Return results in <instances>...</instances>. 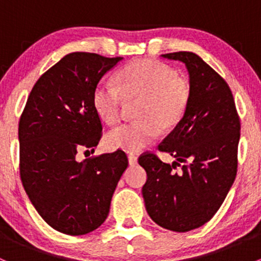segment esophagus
<instances>
[{"label": "esophagus", "mask_w": 261, "mask_h": 261, "mask_svg": "<svg viewBox=\"0 0 261 261\" xmlns=\"http://www.w3.org/2000/svg\"><path fill=\"white\" fill-rule=\"evenodd\" d=\"M128 164L130 165H135L138 164V156L135 154H128Z\"/></svg>", "instance_id": "obj_1"}]
</instances>
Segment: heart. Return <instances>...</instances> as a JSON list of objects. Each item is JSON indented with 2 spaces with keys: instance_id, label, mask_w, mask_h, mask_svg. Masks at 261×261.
Returning <instances> with one entry per match:
<instances>
[{
  "instance_id": "heart-1",
  "label": "heart",
  "mask_w": 261,
  "mask_h": 261,
  "mask_svg": "<svg viewBox=\"0 0 261 261\" xmlns=\"http://www.w3.org/2000/svg\"><path fill=\"white\" fill-rule=\"evenodd\" d=\"M114 86L99 82L92 102L97 115L109 125L120 122L126 102H140L139 121L118 126L106 136L112 149L139 151L149 145L163 130H172L183 120L192 97L186 78L174 69L152 59H140L125 65L116 75Z\"/></svg>"
}]
</instances>
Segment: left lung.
<instances>
[{"label": "left lung", "instance_id": "8db88e82", "mask_svg": "<svg viewBox=\"0 0 261 261\" xmlns=\"http://www.w3.org/2000/svg\"><path fill=\"white\" fill-rule=\"evenodd\" d=\"M162 57L186 64L192 97L183 120L158 146L175 162L167 164L154 152L139 158L147 174L143 197L156 225L187 232L211 220L235 180L240 117L228 84L198 55Z\"/></svg>", "mask_w": 261, "mask_h": 261}]
</instances>
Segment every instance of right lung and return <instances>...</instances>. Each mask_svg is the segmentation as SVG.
Returning a JSON list of instances; mask_svg holds the SVG:
<instances>
[{"instance_id": "obj_1", "label": "right lung", "mask_w": 261, "mask_h": 261, "mask_svg": "<svg viewBox=\"0 0 261 261\" xmlns=\"http://www.w3.org/2000/svg\"><path fill=\"white\" fill-rule=\"evenodd\" d=\"M122 57L70 53L33 87L18 122L20 177L43 220L65 235H86L110 212L128 165L122 150L78 162V150L98 145L102 123L92 94ZM88 151V150H87Z\"/></svg>"}]
</instances>
